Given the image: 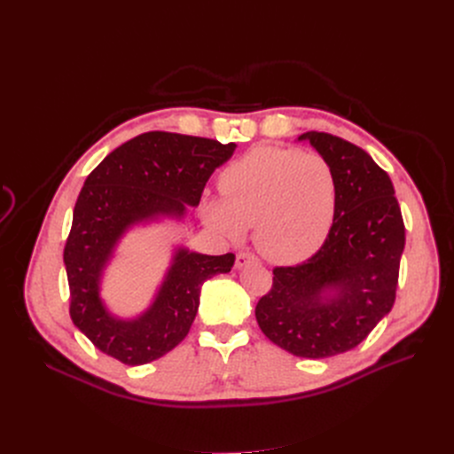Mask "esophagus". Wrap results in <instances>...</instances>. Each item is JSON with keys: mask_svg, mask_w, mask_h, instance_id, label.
I'll return each mask as SVG.
<instances>
[{"mask_svg": "<svg viewBox=\"0 0 454 454\" xmlns=\"http://www.w3.org/2000/svg\"><path fill=\"white\" fill-rule=\"evenodd\" d=\"M257 261V257L254 255V254H250V252H239L237 254V257H235V267L237 269H243V267H247L248 263H255Z\"/></svg>", "mask_w": 454, "mask_h": 454, "instance_id": "1", "label": "esophagus"}]
</instances>
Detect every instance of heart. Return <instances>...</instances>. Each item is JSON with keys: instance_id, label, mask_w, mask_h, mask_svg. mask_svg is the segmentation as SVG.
I'll return each mask as SVG.
<instances>
[{"instance_id": "b5f03b06", "label": "heart", "mask_w": 454, "mask_h": 454, "mask_svg": "<svg viewBox=\"0 0 454 454\" xmlns=\"http://www.w3.org/2000/svg\"><path fill=\"white\" fill-rule=\"evenodd\" d=\"M219 184L223 199H206L202 217L228 239L255 228V247L274 263H298L325 241L337 207V175L325 156L255 147Z\"/></svg>"}]
</instances>
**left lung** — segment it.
Wrapping results in <instances>:
<instances>
[{
    "instance_id": "obj_1",
    "label": "left lung",
    "mask_w": 454,
    "mask_h": 454,
    "mask_svg": "<svg viewBox=\"0 0 454 454\" xmlns=\"http://www.w3.org/2000/svg\"><path fill=\"white\" fill-rule=\"evenodd\" d=\"M337 175V207L320 250L296 267H276L255 318L276 346L325 359L359 346L395 301L404 224L387 171L353 143L305 132Z\"/></svg>"
}]
</instances>
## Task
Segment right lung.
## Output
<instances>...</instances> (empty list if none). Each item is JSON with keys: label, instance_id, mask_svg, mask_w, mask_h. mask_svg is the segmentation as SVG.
Listing matches in <instances>:
<instances>
[{"label": "right lung", "instance_id": "right-lung-1", "mask_svg": "<svg viewBox=\"0 0 454 454\" xmlns=\"http://www.w3.org/2000/svg\"><path fill=\"white\" fill-rule=\"evenodd\" d=\"M235 143L175 132H145L112 151L88 175L64 247L69 317L103 353L129 366L153 363L176 348L199 309L202 283L231 270L235 255L178 248L145 313L121 320L108 313L99 283L129 228L158 217L182 219L199 206L206 182L228 161Z\"/></svg>", "mask_w": 454, "mask_h": 454}]
</instances>
